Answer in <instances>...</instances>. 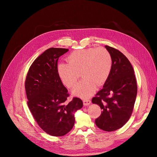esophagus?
I'll return each mask as SVG.
<instances>
[{"label":"esophagus","instance_id":"obj_1","mask_svg":"<svg viewBox=\"0 0 157 157\" xmlns=\"http://www.w3.org/2000/svg\"><path fill=\"white\" fill-rule=\"evenodd\" d=\"M91 104V101L89 100V99H84L83 100V104L84 105H88Z\"/></svg>","mask_w":157,"mask_h":157}]
</instances>
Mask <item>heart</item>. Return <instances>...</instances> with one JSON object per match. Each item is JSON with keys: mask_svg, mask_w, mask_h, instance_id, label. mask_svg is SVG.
<instances>
[{"mask_svg": "<svg viewBox=\"0 0 157 157\" xmlns=\"http://www.w3.org/2000/svg\"><path fill=\"white\" fill-rule=\"evenodd\" d=\"M68 63L58 64L57 72L68 88L75 86L81 76L83 79L75 87L72 93L81 98H88L95 92L97 85L104 84L110 76L113 61L109 52L104 48L78 50L67 57Z\"/></svg>", "mask_w": 157, "mask_h": 157, "instance_id": "obj_1", "label": "heart"}]
</instances>
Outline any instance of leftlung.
Masks as SVG:
<instances>
[{
	"mask_svg": "<svg viewBox=\"0 0 157 157\" xmlns=\"http://www.w3.org/2000/svg\"><path fill=\"white\" fill-rule=\"evenodd\" d=\"M113 61L112 70L103 88L92 99L102 109L95 120L101 129L112 132L124 126L130 119L137 94L133 68L127 58L120 51L105 45Z\"/></svg>",
	"mask_w": 157,
	"mask_h": 157,
	"instance_id": "obj_1",
	"label": "left lung"
}]
</instances>
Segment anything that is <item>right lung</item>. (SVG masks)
<instances>
[{"mask_svg":"<svg viewBox=\"0 0 157 157\" xmlns=\"http://www.w3.org/2000/svg\"><path fill=\"white\" fill-rule=\"evenodd\" d=\"M68 51L58 48L44 51L30 67L25 83L27 104L34 119L43 130L55 137L72 129L75 113L83 105L78 98L67 101L68 90L57 72L59 57Z\"/></svg>","mask_w":157,"mask_h":157,"instance_id":"right-lung-1","label":"right lung"}]
</instances>
